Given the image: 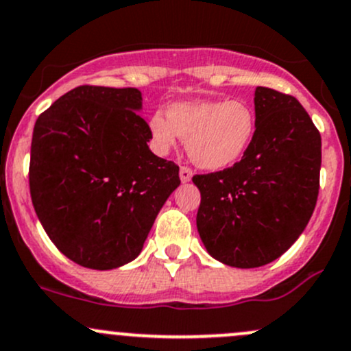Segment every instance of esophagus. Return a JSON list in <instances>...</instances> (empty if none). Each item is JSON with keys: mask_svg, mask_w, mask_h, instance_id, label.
<instances>
[{"mask_svg": "<svg viewBox=\"0 0 351 351\" xmlns=\"http://www.w3.org/2000/svg\"><path fill=\"white\" fill-rule=\"evenodd\" d=\"M191 176H193V171H191L188 166H182V168H180V180H182L183 183L190 182Z\"/></svg>", "mask_w": 351, "mask_h": 351, "instance_id": "1", "label": "esophagus"}]
</instances>
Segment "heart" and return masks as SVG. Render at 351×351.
Returning <instances> with one entry per match:
<instances>
[{
  "label": "heart",
  "instance_id": "heart-1",
  "mask_svg": "<svg viewBox=\"0 0 351 351\" xmlns=\"http://www.w3.org/2000/svg\"><path fill=\"white\" fill-rule=\"evenodd\" d=\"M149 119V134L158 153L186 139L188 156L200 168L219 171L247 153L256 134V114L243 101H188L169 106Z\"/></svg>",
  "mask_w": 351,
  "mask_h": 351
}]
</instances>
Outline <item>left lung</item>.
I'll list each match as a JSON object with an SVG mask.
<instances>
[{
	"label": "left lung",
	"instance_id": "obj_1",
	"mask_svg": "<svg viewBox=\"0 0 351 351\" xmlns=\"http://www.w3.org/2000/svg\"><path fill=\"white\" fill-rule=\"evenodd\" d=\"M256 134L242 160L195 175L197 228L206 252L232 267L281 257L308 225L318 200L322 136L293 95L257 87Z\"/></svg>",
	"mask_w": 351,
	"mask_h": 351
}]
</instances>
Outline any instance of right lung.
<instances>
[{"mask_svg":"<svg viewBox=\"0 0 351 351\" xmlns=\"http://www.w3.org/2000/svg\"><path fill=\"white\" fill-rule=\"evenodd\" d=\"M141 92L80 86L36 119L29 193L50 241L75 264L121 267L143 250L180 168L151 153Z\"/></svg>","mask_w":351,"mask_h":351,"instance_id":"add662e5","label":"right lung"}]
</instances>
